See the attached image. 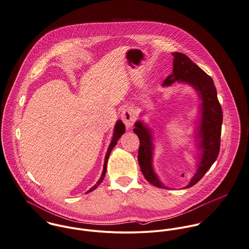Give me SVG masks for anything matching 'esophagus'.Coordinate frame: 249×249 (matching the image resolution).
Masks as SVG:
<instances>
[{"instance_id":"1","label":"esophagus","mask_w":249,"mask_h":249,"mask_svg":"<svg viewBox=\"0 0 249 249\" xmlns=\"http://www.w3.org/2000/svg\"><path fill=\"white\" fill-rule=\"evenodd\" d=\"M121 119H122L123 123L125 124L126 128L131 129L132 126L134 125L136 119H137L134 108L131 107L124 108L122 110V113H121Z\"/></svg>"}]
</instances>
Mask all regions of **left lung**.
Here are the masks:
<instances>
[{
	"mask_svg": "<svg viewBox=\"0 0 249 249\" xmlns=\"http://www.w3.org/2000/svg\"><path fill=\"white\" fill-rule=\"evenodd\" d=\"M173 72L162 83V87L167 88L174 83H184L193 87L197 92L201 101L199 107L197 124L196 127V150L200 153L196 161V172L190 183L184 189L195 186L210 169L215 161L220 147V135L222 125V109L217 99L216 89L213 79L207 75L199 66L191 60L189 56L182 53H172ZM134 133L140 139L139 163L145 179L151 185L167 189L159 179L153 167L154 155V133L143 121L138 120L135 123Z\"/></svg>",
	"mask_w": 249,
	"mask_h": 249,
	"instance_id": "left-lung-1",
	"label": "left lung"
}]
</instances>
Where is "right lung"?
Segmentation results:
<instances>
[{
    "label": "right lung",
    "instance_id": "right-lung-1",
    "mask_svg": "<svg viewBox=\"0 0 249 249\" xmlns=\"http://www.w3.org/2000/svg\"><path fill=\"white\" fill-rule=\"evenodd\" d=\"M124 133H125V125L123 124V122H122L121 120H117V122L115 123V126H114L113 136H112L111 142H110V143H109V145H108V148H107V151L106 156H105V162H104V167H103L102 175H101V177H100L98 182H97V183H96L92 188H90V190H89V191H88L86 194H89V193H90V192L94 191V190L99 186L100 184L103 182L104 177H105V175H106V171H107V160H108V157H109V155H110V152H111V150L114 148V146H115V145H116V143H117V141L121 138V136H122Z\"/></svg>",
    "mask_w": 249,
    "mask_h": 249
}]
</instances>
